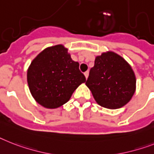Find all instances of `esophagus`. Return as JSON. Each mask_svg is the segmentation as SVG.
I'll return each mask as SVG.
<instances>
[{
    "label": "esophagus",
    "instance_id": "obj_1",
    "mask_svg": "<svg viewBox=\"0 0 154 154\" xmlns=\"http://www.w3.org/2000/svg\"><path fill=\"white\" fill-rule=\"evenodd\" d=\"M88 73H89V72H88V71H86L85 73H84V74H85V76L86 79H87V78H88Z\"/></svg>",
    "mask_w": 154,
    "mask_h": 154
}]
</instances>
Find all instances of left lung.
<instances>
[{"label": "left lung", "mask_w": 154, "mask_h": 154, "mask_svg": "<svg viewBox=\"0 0 154 154\" xmlns=\"http://www.w3.org/2000/svg\"><path fill=\"white\" fill-rule=\"evenodd\" d=\"M85 85L101 107L117 109L133 97L136 78L133 69L121 56L107 51L96 57Z\"/></svg>", "instance_id": "1"}]
</instances>
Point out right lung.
Returning <instances> with one entry per match:
<instances>
[{
	"label": "right lung",
	"instance_id": "obj_1",
	"mask_svg": "<svg viewBox=\"0 0 154 154\" xmlns=\"http://www.w3.org/2000/svg\"><path fill=\"white\" fill-rule=\"evenodd\" d=\"M27 78L36 102L51 109L68 102L77 87L86 81L79 63L72 60L62 45L47 47L38 54L27 69Z\"/></svg>",
	"mask_w": 154,
	"mask_h": 154
}]
</instances>
